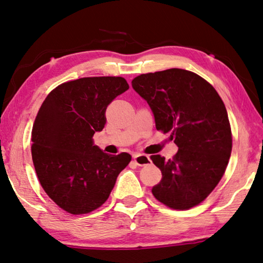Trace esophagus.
Masks as SVG:
<instances>
[{
    "label": "esophagus",
    "mask_w": 263,
    "mask_h": 263,
    "mask_svg": "<svg viewBox=\"0 0 263 263\" xmlns=\"http://www.w3.org/2000/svg\"><path fill=\"white\" fill-rule=\"evenodd\" d=\"M134 161L136 162L137 166H146L151 162L150 158L145 155H140V153H136V155L133 156Z\"/></svg>",
    "instance_id": "34e87169"
}]
</instances>
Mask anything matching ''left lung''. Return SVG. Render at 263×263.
I'll list each match as a JSON object with an SVG mask.
<instances>
[{"mask_svg":"<svg viewBox=\"0 0 263 263\" xmlns=\"http://www.w3.org/2000/svg\"><path fill=\"white\" fill-rule=\"evenodd\" d=\"M132 86L150 105L157 130L171 133L178 146L170 160L151 156L162 174L152 195L173 210L199 205L219 184L231 155L223 101L210 82L182 68L141 74Z\"/></svg>","mask_w":263,"mask_h":263,"instance_id":"1","label":"left lung"}]
</instances>
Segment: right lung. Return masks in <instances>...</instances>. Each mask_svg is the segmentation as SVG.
I'll list each match as a JSON object with an SVG mask.
<instances>
[{
	"mask_svg": "<svg viewBox=\"0 0 263 263\" xmlns=\"http://www.w3.org/2000/svg\"><path fill=\"white\" fill-rule=\"evenodd\" d=\"M121 77L67 81L49 92L32 129V159L40 184L58 207L87 214L107 200L129 153H104L92 136L105 126V111L128 90Z\"/></svg>",
	"mask_w": 263,
	"mask_h": 263,
	"instance_id": "obj_1",
	"label": "right lung"
}]
</instances>
